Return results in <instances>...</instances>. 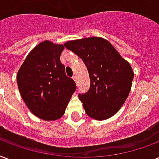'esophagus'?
I'll return each mask as SVG.
<instances>
[{
    "mask_svg": "<svg viewBox=\"0 0 159 159\" xmlns=\"http://www.w3.org/2000/svg\"><path fill=\"white\" fill-rule=\"evenodd\" d=\"M72 79L74 80V82H76V83H77V76H73V77H72Z\"/></svg>",
    "mask_w": 159,
    "mask_h": 159,
    "instance_id": "1",
    "label": "esophagus"
}]
</instances>
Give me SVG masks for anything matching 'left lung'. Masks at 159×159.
I'll return each mask as SVG.
<instances>
[{"mask_svg": "<svg viewBox=\"0 0 159 159\" xmlns=\"http://www.w3.org/2000/svg\"><path fill=\"white\" fill-rule=\"evenodd\" d=\"M65 47L82 58L89 73L91 86L79 99L86 113L97 120L116 115L127 99L134 71L108 40L90 37L68 41Z\"/></svg>", "mask_w": 159, "mask_h": 159, "instance_id": "left-lung-1", "label": "left lung"}]
</instances>
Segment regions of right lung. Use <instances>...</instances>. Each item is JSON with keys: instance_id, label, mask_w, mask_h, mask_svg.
Here are the masks:
<instances>
[{"instance_id": "obj_1", "label": "right lung", "mask_w": 159, "mask_h": 159, "mask_svg": "<svg viewBox=\"0 0 159 159\" xmlns=\"http://www.w3.org/2000/svg\"><path fill=\"white\" fill-rule=\"evenodd\" d=\"M64 44L44 40L30 52L16 81L20 96L31 113L43 120H56L65 113L76 83L65 74L60 55Z\"/></svg>"}]
</instances>
